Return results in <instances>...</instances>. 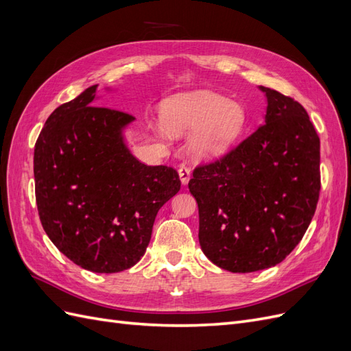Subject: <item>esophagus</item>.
Returning <instances> with one entry per match:
<instances>
[{
    "instance_id": "1",
    "label": "esophagus",
    "mask_w": 351,
    "mask_h": 351,
    "mask_svg": "<svg viewBox=\"0 0 351 351\" xmlns=\"http://www.w3.org/2000/svg\"><path fill=\"white\" fill-rule=\"evenodd\" d=\"M178 176H180V182H182L183 186H186L190 180V169L186 165H182L178 168Z\"/></svg>"
}]
</instances>
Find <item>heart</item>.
I'll return each mask as SVG.
<instances>
[{
    "label": "heart",
    "instance_id": "obj_1",
    "mask_svg": "<svg viewBox=\"0 0 351 351\" xmlns=\"http://www.w3.org/2000/svg\"><path fill=\"white\" fill-rule=\"evenodd\" d=\"M162 134L186 136L193 131L189 151L197 161H214L227 154L243 133L246 112L239 102L210 90L178 93L162 107Z\"/></svg>",
    "mask_w": 351,
    "mask_h": 351
}]
</instances>
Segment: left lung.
I'll return each instance as SVG.
<instances>
[{
    "label": "left lung",
    "mask_w": 351,
    "mask_h": 351,
    "mask_svg": "<svg viewBox=\"0 0 351 351\" xmlns=\"http://www.w3.org/2000/svg\"><path fill=\"white\" fill-rule=\"evenodd\" d=\"M267 114L219 161L197 167L189 190L199 208V243L221 269L254 272L300 243L321 190V143L302 105L259 86Z\"/></svg>",
    "instance_id": "8db88e82"
}]
</instances>
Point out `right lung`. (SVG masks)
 Wrapping results in <instances>:
<instances>
[{
  "mask_svg": "<svg viewBox=\"0 0 351 351\" xmlns=\"http://www.w3.org/2000/svg\"><path fill=\"white\" fill-rule=\"evenodd\" d=\"M97 89L48 117L35 145V193L56 247L83 269L114 274L141 261L158 210L182 183L174 168L133 156L124 133L134 117L97 107Z\"/></svg>",
  "mask_w": 351,
  "mask_h": 351,
  "instance_id": "obj_1",
  "label": "right lung"
}]
</instances>
